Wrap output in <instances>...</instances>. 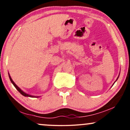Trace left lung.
Wrapping results in <instances>:
<instances>
[{"label": "left lung", "mask_w": 130, "mask_h": 130, "mask_svg": "<svg viewBox=\"0 0 130 130\" xmlns=\"http://www.w3.org/2000/svg\"><path fill=\"white\" fill-rule=\"evenodd\" d=\"M119 75H120V73H119ZM119 76H118V77H117V79H116V80H117L118 79V78H119ZM116 81H115V82H114V83H116ZM114 84H113V85H114ZM113 85H112V86H113Z\"/></svg>", "instance_id": "obj_1"}]
</instances>
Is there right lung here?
Wrapping results in <instances>:
<instances>
[{
  "label": "right lung",
  "instance_id": "add662e5",
  "mask_svg": "<svg viewBox=\"0 0 130 130\" xmlns=\"http://www.w3.org/2000/svg\"><path fill=\"white\" fill-rule=\"evenodd\" d=\"M8 76H9V78H10V80H11V83H12V84H13V86H14V87H15V88L16 89H17L18 90V92H19V93H20L21 94V95H23V96H28V97H32V98H38V97H40V96H33V95H29V94H27V93H25L24 92H23V91H22L21 89H20V88H19L18 86H17V85H16L15 83H14V81H13V80H12V79H11V76H10V74L8 73Z\"/></svg>",
  "mask_w": 130,
  "mask_h": 130
}]
</instances>
